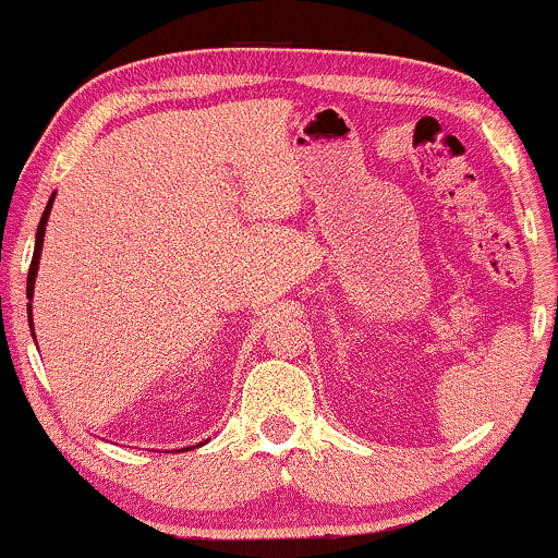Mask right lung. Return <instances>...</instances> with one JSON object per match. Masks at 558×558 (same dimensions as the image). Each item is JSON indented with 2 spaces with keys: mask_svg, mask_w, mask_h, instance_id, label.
Here are the masks:
<instances>
[{
  "mask_svg": "<svg viewBox=\"0 0 558 558\" xmlns=\"http://www.w3.org/2000/svg\"><path fill=\"white\" fill-rule=\"evenodd\" d=\"M53 199H56V192L50 194L48 205H46V209H43L38 233H35L33 264H31V271H27V300H33V292H35V277H38V264H40V251H43V235H46V226H48V217H50V207H53ZM27 310H31V328H33V305L27 307Z\"/></svg>",
  "mask_w": 558,
  "mask_h": 558,
  "instance_id": "obj_1",
  "label": "right lung"
}]
</instances>
